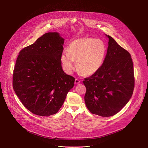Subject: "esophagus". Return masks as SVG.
Masks as SVG:
<instances>
[{"label":"esophagus","mask_w":148,"mask_h":148,"mask_svg":"<svg viewBox=\"0 0 148 148\" xmlns=\"http://www.w3.org/2000/svg\"><path fill=\"white\" fill-rule=\"evenodd\" d=\"M80 82H81V81H80L78 79H75V81H74V84H79Z\"/></svg>","instance_id":"1"}]
</instances>
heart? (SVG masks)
Wrapping results in <instances>:
<instances>
[{"instance_id":"heart-1","label":"heart","mask_w":148,"mask_h":148,"mask_svg":"<svg viewBox=\"0 0 148 148\" xmlns=\"http://www.w3.org/2000/svg\"><path fill=\"white\" fill-rule=\"evenodd\" d=\"M107 53L104 42L99 38L83 37L71 41L68 47V52L63 51L60 61L66 73H72L76 67L84 75H91L102 67Z\"/></svg>"}]
</instances>
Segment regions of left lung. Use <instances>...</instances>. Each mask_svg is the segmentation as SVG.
<instances>
[{
	"label": "left lung",
	"mask_w": 148,
	"mask_h": 148,
	"mask_svg": "<svg viewBox=\"0 0 148 148\" xmlns=\"http://www.w3.org/2000/svg\"><path fill=\"white\" fill-rule=\"evenodd\" d=\"M107 53L101 68L83 81L87 91L86 105L94 114L113 116L126 105L134 88V66L130 54L111 36Z\"/></svg>",
	"instance_id": "8db88e82"
}]
</instances>
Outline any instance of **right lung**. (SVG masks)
<instances>
[{
  "label": "right lung",
  "mask_w": 148,
  "mask_h": 148,
  "mask_svg": "<svg viewBox=\"0 0 148 148\" xmlns=\"http://www.w3.org/2000/svg\"><path fill=\"white\" fill-rule=\"evenodd\" d=\"M64 42L59 33L49 32L19 53L13 87L23 105L34 114L48 116L56 114L74 87L75 78L61 67Z\"/></svg>",
  "instance_id": "right-lung-1"
}]
</instances>
